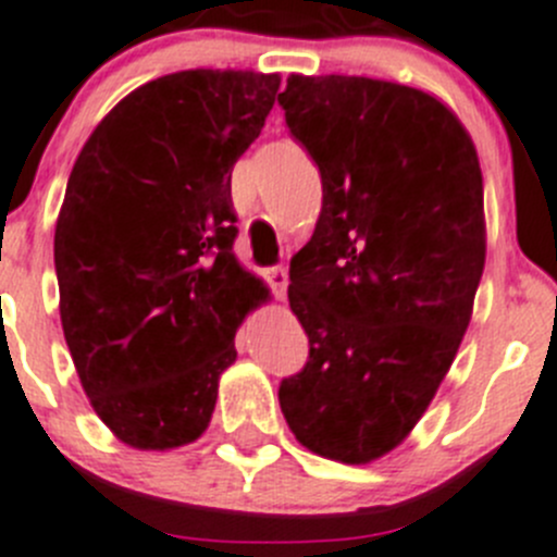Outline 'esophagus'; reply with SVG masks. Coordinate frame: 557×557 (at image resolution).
I'll list each match as a JSON object with an SVG mask.
<instances>
[{"instance_id":"34e87169","label":"esophagus","mask_w":557,"mask_h":557,"mask_svg":"<svg viewBox=\"0 0 557 557\" xmlns=\"http://www.w3.org/2000/svg\"><path fill=\"white\" fill-rule=\"evenodd\" d=\"M263 280H267L269 288L274 290V296H277V299H283V296H285V285H288V272H285L283 267L263 269Z\"/></svg>"}]
</instances>
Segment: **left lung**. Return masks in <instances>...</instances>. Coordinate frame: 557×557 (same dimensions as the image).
<instances>
[{
	"label": "left lung",
	"instance_id": "8db88e82",
	"mask_svg": "<svg viewBox=\"0 0 557 557\" xmlns=\"http://www.w3.org/2000/svg\"><path fill=\"white\" fill-rule=\"evenodd\" d=\"M285 123L321 173L315 233L290 258L305 368L280 382L299 443L346 465L389 454L429 409L486 261L475 145L434 96L290 74Z\"/></svg>",
	"mask_w": 557,
	"mask_h": 557
}]
</instances>
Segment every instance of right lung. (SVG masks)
<instances>
[{
  "instance_id": "1",
  "label": "right lung",
  "mask_w": 557,
  "mask_h": 557,
  "mask_svg": "<svg viewBox=\"0 0 557 557\" xmlns=\"http://www.w3.org/2000/svg\"><path fill=\"white\" fill-rule=\"evenodd\" d=\"M277 74L178 71L128 92L90 134L54 231L60 319L87 398L139 450L211 423L236 330L267 285L233 255L231 173Z\"/></svg>"
}]
</instances>
